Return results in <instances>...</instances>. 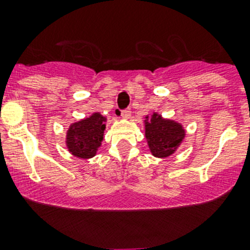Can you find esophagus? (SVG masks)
<instances>
[{"mask_svg":"<svg viewBox=\"0 0 250 250\" xmlns=\"http://www.w3.org/2000/svg\"><path fill=\"white\" fill-rule=\"evenodd\" d=\"M130 109H125L121 111V116H122L123 118H129L130 117Z\"/></svg>","mask_w":250,"mask_h":250,"instance_id":"34e87169","label":"esophagus"}]
</instances>
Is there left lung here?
I'll list each match as a JSON object with an SVG mask.
<instances>
[{
    "mask_svg": "<svg viewBox=\"0 0 250 250\" xmlns=\"http://www.w3.org/2000/svg\"><path fill=\"white\" fill-rule=\"evenodd\" d=\"M145 135L152 155L167 157L180 145L185 137V130L179 123L163 120L160 115L153 113L151 121L145 122Z\"/></svg>",
    "mask_w": 250,
    "mask_h": 250,
    "instance_id": "left-lung-1",
    "label": "left lung"
}]
</instances>
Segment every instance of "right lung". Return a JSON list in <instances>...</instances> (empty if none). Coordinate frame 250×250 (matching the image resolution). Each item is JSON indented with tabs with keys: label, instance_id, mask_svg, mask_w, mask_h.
<instances>
[{
	"label": "right lung",
	"instance_id": "1",
	"mask_svg": "<svg viewBox=\"0 0 250 250\" xmlns=\"http://www.w3.org/2000/svg\"><path fill=\"white\" fill-rule=\"evenodd\" d=\"M105 117L93 113L90 117L74 123L67 130L66 145L70 152L80 158H90L97 153L105 130Z\"/></svg>",
	"mask_w": 250,
	"mask_h": 250
}]
</instances>
